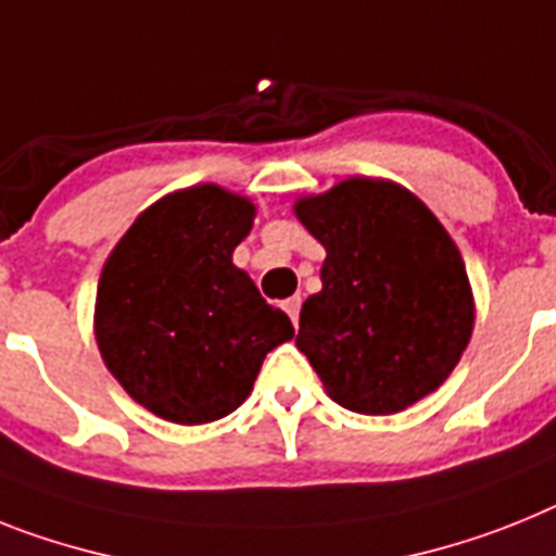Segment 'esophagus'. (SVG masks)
<instances>
[{
	"label": "esophagus",
	"mask_w": 556,
	"mask_h": 556,
	"mask_svg": "<svg viewBox=\"0 0 556 556\" xmlns=\"http://www.w3.org/2000/svg\"><path fill=\"white\" fill-rule=\"evenodd\" d=\"M282 307H286V314L291 316L293 328H296V325H300V307H302L300 296H291V300H286V302H282Z\"/></svg>",
	"instance_id": "34e87169"
}]
</instances>
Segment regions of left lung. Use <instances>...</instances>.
<instances>
[{
	"mask_svg": "<svg viewBox=\"0 0 556 556\" xmlns=\"http://www.w3.org/2000/svg\"><path fill=\"white\" fill-rule=\"evenodd\" d=\"M293 212L328 251L296 348L330 399L393 415L444 384L472 336L475 300L435 214L404 186L372 177L296 200Z\"/></svg>",
	"mask_w": 556,
	"mask_h": 556,
	"instance_id": "left-lung-1",
	"label": "left lung"
}]
</instances>
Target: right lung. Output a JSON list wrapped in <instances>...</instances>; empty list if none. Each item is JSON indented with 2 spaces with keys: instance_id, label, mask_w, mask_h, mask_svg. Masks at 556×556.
<instances>
[{
  "instance_id": "obj_1",
  "label": "right lung",
  "mask_w": 556,
  "mask_h": 556,
  "mask_svg": "<svg viewBox=\"0 0 556 556\" xmlns=\"http://www.w3.org/2000/svg\"><path fill=\"white\" fill-rule=\"evenodd\" d=\"M254 203L214 184L166 194L106 256L96 342L106 370L172 424H208L249 399L265 353L293 325L260 296L231 254Z\"/></svg>"
}]
</instances>
